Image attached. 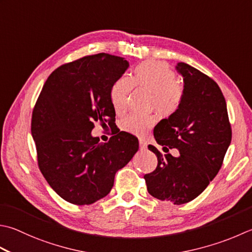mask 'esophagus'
Returning <instances> with one entry per match:
<instances>
[{
    "mask_svg": "<svg viewBox=\"0 0 252 252\" xmlns=\"http://www.w3.org/2000/svg\"><path fill=\"white\" fill-rule=\"evenodd\" d=\"M139 143H140V149L141 150H145L146 147H147V143H146V141L144 140V139H139Z\"/></svg>",
    "mask_w": 252,
    "mask_h": 252,
    "instance_id": "34e87169",
    "label": "esophagus"
}]
</instances>
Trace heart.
<instances>
[{
    "label": "heart",
    "instance_id": "heart-1",
    "mask_svg": "<svg viewBox=\"0 0 252 252\" xmlns=\"http://www.w3.org/2000/svg\"><path fill=\"white\" fill-rule=\"evenodd\" d=\"M175 73L161 62L147 61L132 71L130 80L120 77L110 88V100L116 113L121 115L126 109L127 98L133 86L151 92L150 103L161 116H171L179 109L184 88L175 81ZM152 115H129L120 121V129L134 135H142L155 125Z\"/></svg>",
    "mask_w": 252,
    "mask_h": 252
}]
</instances>
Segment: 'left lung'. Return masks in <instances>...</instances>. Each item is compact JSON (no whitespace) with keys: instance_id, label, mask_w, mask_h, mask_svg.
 <instances>
[{"instance_id":"obj_1","label":"left lung","mask_w":252,"mask_h":252,"mask_svg":"<svg viewBox=\"0 0 252 252\" xmlns=\"http://www.w3.org/2000/svg\"><path fill=\"white\" fill-rule=\"evenodd\" d=\"M184 77V98L179 109L154 127L162 150L177 149L179 156L162 155L155 146L156 169L144 176L154 198L184 204L195 199L215 178L231 141L225 98L212 78L189 64L177 63Z\"/></svg>"}]
</instances>
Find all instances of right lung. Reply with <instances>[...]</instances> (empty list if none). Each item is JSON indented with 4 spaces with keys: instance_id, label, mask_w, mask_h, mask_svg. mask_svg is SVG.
I'll return each mask as SVG.
<instances>
[{
    "instance_id": "obj_1",
    "label": "right lung",
    "mask_w": 252,
    "mask_h": 252,
    "mask_svg": "<svg viewBox=\"0 0 252 252\" xmlns=\"http://www.w3.org/2000/svg\"><path fill=\"white\" fill-rule=\"evenodd\" d=\"M127 67L125 58L108 53L84 57L53 71L39 95L32 119L39 168L70 203L88 205L106 196L116 172L139 150L130 133L108 143L92 135L95 121L115 120L110 88Z\"/></svg>"
}]
</instances>
